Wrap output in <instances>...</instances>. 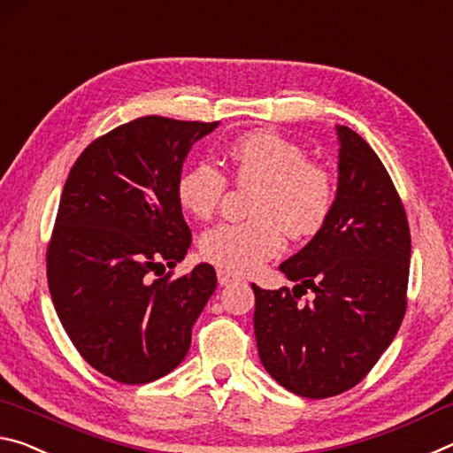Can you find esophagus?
Returning <instances> with one entry per match:
<instances>
[{"label": "esophagus", "mask_w": 453, "mask_h": 453, "mask_svg": "<svg viewBox=\"0 0 453 453\" xmlns=\"http://www.w3.org/2000/svg\"><path fill=\"white\" fill-rule=\"evenodd\" d=\"M217 277H219V285L220 287H226V285L234 283V280H239V277L233 275V273H226V271H222V269L217 271Z\"/></svg>", "instance_id": "34e87169"}]
</instances>
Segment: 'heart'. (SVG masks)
<instances>
[{
  "instance_id": "1",
  "label": "heart",
  "mask_w": 453,
  "mask_h": 453,
  "mask_svg": "<svg viewBox=\"0 0 453 453\" xmlns=\"http://www.w3.org/2000/svg\"><path fill=\"white\" fill-rule=\"evenodd\" d=\"M226 165L234 182L255 188L250 220L225 222L206 231L200 253L219 269L244 275L275 257L283 233L309 239L327 222L335 203L329 170L307 160L299 144L269 130L249 132L226 146ZM228 180L211 162H196L178 178V203L190 217L209 220L226 195Z\"/></svg>"
}]
</instances>
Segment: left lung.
Returning a JSON list of instances; mask_svg holds the SVG:
<instances>
[{
  "instance_id": "obj_1",
  "label": "left lung",
  "mask_w": 453,
  "mask_h": 453,
  "mask_svg": "<svg viewBox=\"0 0 453 453\" xmlns=\"http://www.w3.org/2000/svg\"><path fill=\"white\" fill-rule=\"evenodd\" d=\"M339 184L325 226L279 269L293 288L255 291L258 357L285 389L325 399L351 389L394 341L407 307L411 236L373 148L337 126ZM314 299L300 303L308 288Z\"/></svg>"
}]
</instances>
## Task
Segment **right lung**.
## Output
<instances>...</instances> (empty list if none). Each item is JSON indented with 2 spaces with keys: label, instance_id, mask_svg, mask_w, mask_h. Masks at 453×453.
I'll return each instance as SVG.
<instances>
[{
  "label": "right lung",
  "instance_id": "add662e5",
  "mask_svg": "<svg viewBox=\"0 0 453 453\" xmlns=\"http://www.w3.org/2000/svg\"><path fill=\"white\" fill-rule=\"evenodd\" d=\"M219 122L144 116L96 138L64 184L48 242V285L65 333L96 372L150 383L190 349L192 325L217 288L190 249L176 184L192 144Z\"/></svg>",
  "mask_w": 453,
  "mask_h": 453
}]
</instances>
